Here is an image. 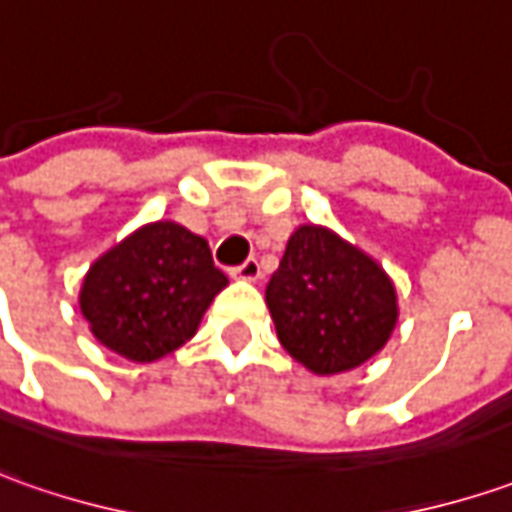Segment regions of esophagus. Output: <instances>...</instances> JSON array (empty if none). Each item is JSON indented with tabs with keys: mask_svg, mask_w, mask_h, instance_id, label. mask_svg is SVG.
<instances>
[{
	"mask_svg": "<svg viewBox=\"0 0 512 512\" xmlns=\"http://www.w3.org/2000/svg\"><path fill=\"white\" fill-rule=\"evenodd\" d=\"M232 277H238V280H257L260 277V263H257L255 257H249V260H243L240 266L232 269Z\"/></svg>",
	"mask_w": 512,
	"mask_h": 512,
	"instance_id": "1",
	"label": "esophagus"
}]
</instances>
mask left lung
Masks as SVG:
<instances>
[{
  "label": "left lung",
  "mask_w": 512,
  "mask_h": 512,
  "mask_svg": "<svg viewBox=\"0 0 512 512\" xmlns=\"http://www.w3.org/2000/svg\"><path fill=\"white\" fill-rule=\"evenodd\" d=\"M277 340L314 374L371 360L397 326V289L374 257L326 226H300L266 286Z\"/></svg>",
  "instance_id": "left-lung-1"
}]
</instances>
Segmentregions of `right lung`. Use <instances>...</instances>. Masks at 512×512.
I'll return each instance as SVG.
<instances>
[{"instance_id": "1", "label": "right lung", "mask_w": 512, "mask_h": 512, "mask_svg": "<svg viewBox=\"0 0 512 512\" xmlns=\"http://www.w3.org/2000/svg\"><path fill=\"white\" fill-rule=\"evenodd\" d=\"M226 283L201 235L155 221L98 257L79 306L98 343L127 360L155 362L195 337Z\"/></svg>"}]
</instances>
